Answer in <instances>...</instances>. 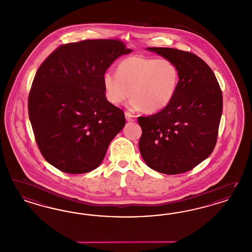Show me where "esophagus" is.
<instances>
[{"label": "esophagus", "mask_w": 252, "mask_h": 252, "mask_svg": "<svg viewBox=\"0 0 252 252\" xmlns=\"http://www.w3.org/2000/svg\"><path fill=\"white\" fill-rule=\"evenodd\" d=\"M125 118H126L127 122H135V116L130 113V112H125Z\"/></svg>", "instance_id": "1"}]
</instances>
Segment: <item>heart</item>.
I'll return each mask as SVG.
<instances>
[{"label":"heart","mask_w":252,"mask_h":252,"mask_svg":"<svg viewBox=\"0 0 252 252\" xmlns=\"http://www.w3.org/2000/svg\"><path fill=\"white\" fill-rule=\"evenodd\" d=\"M106 100L120 106L131 94L130 107L147 113L161 111L171 104L179 85V69L168 58L132 56L122 60L117 73L102 76Z\"/></svg>","instance_id":"b5f03b06"}]
</instances>
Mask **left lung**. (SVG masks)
Instances as JSON below:
<instances>
[{
    "mask_svg": "<svg viewBox=\"0 0 252 252\" xmlns=\"http://www.w3.org/2000/svg\"><path fill=\"white\" fill-rule=\"evenodd\" d=\"M171 60L179 85L171 104L158 113L139 117L140 153L146 165L164 174L191 171L212 153L222 112V94L211 67L192 53L148 47Z\"/></svg>",
    "mask_w": 252,
    "mask_h": 252,
    "instance_id": "obj_1",
    "label": "left lung"
}]
</instances>
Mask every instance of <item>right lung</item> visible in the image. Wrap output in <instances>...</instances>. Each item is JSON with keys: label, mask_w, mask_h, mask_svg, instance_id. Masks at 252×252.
I'll list each match as a JSON object with an SVG mask.
<instances>
[{"label": "right lung", "mask_w": 252, "mask_h": 252, "mask_svg": "<svg viewBox=\"0 0 252 252\" xmlns=\"http://www.w3.org/2000/svg\"><path fill=\"white\" fill-rule=\"evenodd\" d=\"M122 41L86 40L61 45L38 68L29 95L35 140L47 162L66 173L96 169L125 117L105 95L102 76L131 53Z\"/></svg>", "instance_id": "1"}]
</instances>
